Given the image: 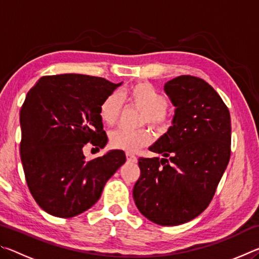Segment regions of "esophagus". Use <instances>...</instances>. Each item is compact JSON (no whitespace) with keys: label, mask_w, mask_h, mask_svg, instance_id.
I'll list each match as a JSON object with an SVG mask.
<instances>
[{"label":"esophagus","mask_w":259,"mask_h":259,"mask_svg":"<svg viewBox=\"0 0 259 259\" xmlns=\"http://www.w3.org/2000/svg\"><path fill=\"white\" fill-rule=\"evenodd\" d=\"M125 156H126V160L129 162H137V157H136L134 154H131V153H125Z\"/></svg>","instance_id":"34e87169"}]
</instances>
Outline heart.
Listing matches in <instances>:
<instances>
[{"label":"heart","mask_w":259,"mask_h":259,"mask_svg":"<svg viewBox=\"0 0 259 259\" xmlns=\"http://www.w3.org/2000/svg\"><path fill=\"white\" fill-rule=\"evenodd\" d=\"M124 97L131 104L144 109L143 122L150 123L159 133L163 134L171 125V115L166 111L169 100L166 96L156 90L151 83L137 82L124 91ZM122 103L116 93L108 94L99 106V117L105 124L113 125L119 119ZM111 145L119 150L135 152L147 146L152 142V134L148 129L129 130L120 128L109 135Z\"/></svg>","instance_id":"1"}]
</instances>
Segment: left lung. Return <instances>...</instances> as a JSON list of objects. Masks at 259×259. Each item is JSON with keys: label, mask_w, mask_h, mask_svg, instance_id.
I'll return each mask as SVG.
<instances>
[{"label": "left lung", "mask_w": 259, "mask_h": 259, "mask_svg": "<svg viewBox=\"0 0 259 259\" xmlns=\"http://www.w3.org/2000/svg\"><path fill=\"white\" fill-rule=\"evenodd\" d=\"M164 90L176 107L172 126L150 147L164 157H139L133 194L147 219L176 226L199 216L213 198L231 156V116L200 77H175Z\"/></svg>", "instance_id": "left-lung-1"}]
</instances>
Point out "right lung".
<instances>
[{
  "label": "right lung",
  "mask_w": 259,
  "mask_h": 259,
  "mask_svg": "<svg viewBox=\"0 0 259 259\" xmlns=\"http://www.w3.org/2000/svg\"><path fill=\"white\" fill-rule=\"evenodd\" d=\"M122 83V82H121ZM121 83L82 74L42 76L20 109V157L30 194L46 212L71 218L97 202L125 162L113 150L87 161L83 146L104 148L99 106Z\"/></svg>",
  "instance_id": "1"
}]
</instances>
